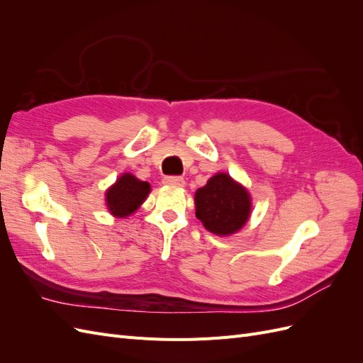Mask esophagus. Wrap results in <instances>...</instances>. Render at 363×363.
I'll return each instance as SVG.
<instances>
[{"instance_id":"34e87169","label":"esophagus","mask_w":363,"mask_h":363,"mask_svg":"<svg viewBox=\"0 0 363 363\" xmlns=\"http://www.w3.org/2000/svg\"><path fill=\"white\" fill-rule=\"evenodd\" d=\"M163 183L168 186H177V188H183L186 182L183 177H179V175H168V177L163 179Z\"/></svg>"}]
</instances>
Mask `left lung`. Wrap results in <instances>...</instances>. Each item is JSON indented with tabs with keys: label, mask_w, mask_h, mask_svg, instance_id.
Wrapping results in <instances>:
<instances>
[{
	"label": "left lung",
	"mask_w": 363,
	"mask_h": 363,
	"mask_svg": "<svg viewBox=\"0 0 363 363\" xmlns=\"http://www.w3.org/2000/svg\"><path fill=\"white\" fill-rule=\"evenodd\" d=\"M196 218L215 235L227 236L247 223L251 200L242 186L227 174H216L195 194Z\"/></svg>",
	"instance_id": "1"
}]
</instances>
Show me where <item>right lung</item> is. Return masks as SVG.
<instances>
[{"mask_svg":"<svg viewBox=\"0 0 363 363\" xmlns=\"http://www.w3.org/2000/svg\"><path fill=\"white\" fill-rule=\"evenodd\" d=\"M150 194V184L135 175L124 174L106 194L107 207L115 216L125 218L144 203Z\"/></svg>","mask_w":363,"mask_h":363,"instance_id":"obj_1","label":"right lung"}]
</instances>
